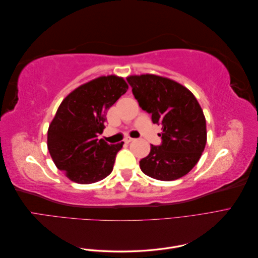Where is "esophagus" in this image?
Here are the masks:
<instances>
[{"mask_svg":"<svg viewBox=\"0 0 258 258\" xmlns=\"http://www.w3.org/2000/svg\"><path fill=\"white\" fill-rule=\"evenodd\" d=\"M134 138H130V137H126V138H124V140H123V141L124 142H126V143H130L131 141H134Z\"/></svg>","mask_w":258,"mask_h":258,"instance_id":"esophagus-1","label":"esophagus"}]
</instances>
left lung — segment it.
Wrapping results in <instances>:
<instances>
[{"mask_svg": "<svg viewBox=\"0 0 258 258\" xmlns=\"http://www.w3.org/2000/svg\"><path fill=\"white\" fill-rule=\"evenodd\" d=\"M127 82L140 107L161 124V144L140 160L143 173L160 181H173L196 166L207 143L202 108L181 84L157 75L129 76Z\"/></svg>", "mask_w": 258, "mask_h": 258, "instance_id": "1", "label": "left lung"}]
</instances>
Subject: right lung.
<instances>
[{"instance_id":"add662e5","label":"right lung","mask_w":258,"mask_h":258,"mask_svg":"<svg viewBox=\"0 0 258 258\" xmlns=\"http://www.w3.org/2000/svg\"><path fill=\"white\" fill-rule=\"evenodd\" d=\"M127 83L115 75L101 76L73 90L62 101L47 132L54 165L71 181L91 184L110 175L123 142L99 140L106 112L126 93Z\"/></svg>"}]
</instances>
